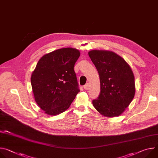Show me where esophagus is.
<instances>
[{
  "instance_id": "obj_1",
  "label": "esophagus",
  "mask_w": 158,
  "mask_h": 158,
  "mask_svg": "<svg viewBox=\"0 0 158 158\" xmlns=\"http://www.w3.org/2000/svg\"><path fill=\"white\" fill-rule=\"evenodd\" d=\"M89 88V84H88V83L85 84L84 85V89L87 90Z\"/></svg>"
}]
</instances>
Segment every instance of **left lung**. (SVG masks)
Returning a JSON list of instances; mask_svg holds the SVG:
<instances>
[{
    "instance_id": "left-lung-1",
    "label": "left lung",
    "mask_w": 158,
    "mask_h": 158,
    "mask_svg": "<svg viewBox=\"0 0 158 158\" xmlns=\"http://www.w3.org/2000/svg\"><path fill=\"white\" fill-rule=\"evenodd\" d=\"M88 54L98 70L101 84L100 94L93 101V106L104 116H118L134 97V76L131 67L113 52L94 50Z\"/></svg>"
}]
</instances>
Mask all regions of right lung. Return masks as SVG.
Returning a JSON list of instances; mask_svg holds the SVG:
<instances>
[{
  "mask_svg": "<svg viewBox=\"0 0 158 158\" xmlns=\"http://www.w3.org/2000/svg\"><path fill=\"white\" fill-rule=\"evenodd\" d=\"M80 52L60 49L42 56L33 71L31 82L35 101L49 115L68 109L80 91L74 67Z\"/></svg>",
  "mask_w": 158,
  "mask_h": 158,
  "instance_id": "obj_1",
  "label": "right lung"
}]
</instances>
